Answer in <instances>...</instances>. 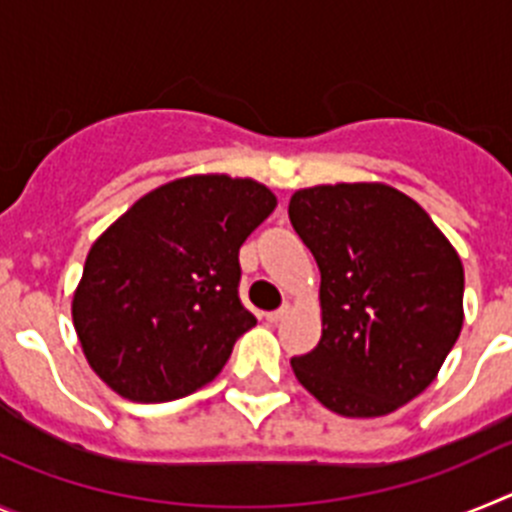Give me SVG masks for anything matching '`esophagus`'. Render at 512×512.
I'll use <instances>...</instances> for the list:
<instances>
[{"mask_svg":"<svg viewBox=\"0 0 512 512\" xmlns=\"http://www.w3.org/2000/svg\"><path fill=\"white\" fill-rule=\"evenodd\" d=\"M287 312H289V305H282V307H279V310L266 312V320H269V323H279V320H282L284 315H287Z\"/></svg>","mask_w":512,"mask_h":512,"instance_id":"34e87169","label":"esophagus"}]
</instances>
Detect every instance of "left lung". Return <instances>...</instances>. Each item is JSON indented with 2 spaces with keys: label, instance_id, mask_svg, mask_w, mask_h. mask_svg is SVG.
Returning a JSON list of instances; mask_svg holds the SVG:
<instances>
[{
  "label": "left lung",
  "instance_id": "obj_1",
  "mask_svg": "<svg viewBox=\"0 0 512 512\" xmlns=\"http://www.w3.org/2000/svg\"><path fill=\"white\" fill-rule=\"evenodd\" d=\"M320 269L323 336L300 384L346 418H377L436 379L464 323V266L428 212L387 184H320L289 200Z\"/></svg>",
  "mask_w": 512,
  "mask_h": 512
}]
</instances>
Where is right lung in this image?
Instances as JSON below:
<instances>
[{"label": "right lung", "mask_w": 512, "mask_h": 512, "mask_svg": "<svg viewBox=\"0 0 512 512\" xmlns=\"http://www.w3.org/2000/svg\"><path fill=\"white\" fill-rule=\"evenodd\" d=\"M277 207L253 179L184 176L140 197L94 241L71 315L97 377L133 402L212 382L256 325L238 251Z\"/></svg>", "instance_id": "obj_1"}]
</instances>
